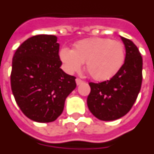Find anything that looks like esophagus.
Instances as JSON below:
<instances>
[{
    "instance_id": "1",
    "label": "esophagus",
    "mask_w": 154,
    "mask_h": 154,
    "mask_svg": "<svg viewBox=\"0 0 154 154\" xmlns=\"http://www.w3.org/2000/svg\"><path fill=\"white\" fill-rule=\"evenodd\" d=\"M75 82H76V85H80L81 84H83V83H84V81H83L82 79H79V78L76 79Z\"/></svg>"
}]
</instances>
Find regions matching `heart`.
Instances as JSON below:
<instances>
[{
  "label": "heart",
  "mask_w": 154,
  "mask_h": 154,
  "mask_svg": "<svg viewBox=\"0 0 154 154\" xmlns=\"http://www.w3.org/2000/svg\"><path fill=\"white\" fill-rule=\"evenodd\" d=\"M59 57L67 72L80 70L85 62L91 78L105 81L121 70L125 60V50L121 42L97 37L79 40L75 43L73 50L62 48Z\"/></svg>",
  "instance_id": "heart-1"
}]
</instances>
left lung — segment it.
I'll use <instances>...</instances> for the list:
<instances>
[{
	"label": "left lung",
	"instance_id": "8db88e82",
	"mask_svg": "<svg viewBox=\"0 0 154 154\" xmlns=\"http://www.w3.org/2000/svg\"><path fill=\"white\" fill-rule=\"evenodd\" d=\"M121 38L125 48V60L121 70L110 80L89 83L88 109L101 121H114L127 114L141 88L142 57L133 42L122 36Z\"/></svg>",
	"mask_w": 154,
	"mask_h": 154
}]
</instances>
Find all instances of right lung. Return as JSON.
Segmentation results:
<instances>
[{
    "instance_id": "right-lung-1",
    "label": "right lung",
    "mask_w": 154,
    "mask_h": 154,
    "mask_svg": "<svg viewBox=\"0 0 154 154\" xmlns=\"http://www.w3.org/2000/svg\"><path fill=\"white\" fill-rule=\"evenodd\" d=\"M57 37L33 36L18 48L12 60V93L22 112L32 121L54 122L66 97L76 87L75 77L60 69Z\"/></svg>"
}]
</instances>
